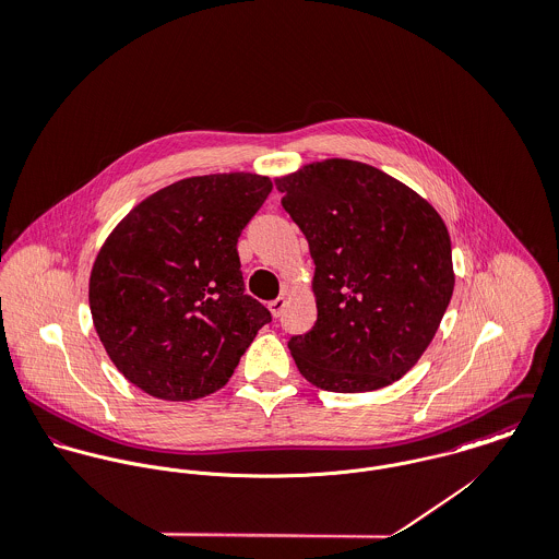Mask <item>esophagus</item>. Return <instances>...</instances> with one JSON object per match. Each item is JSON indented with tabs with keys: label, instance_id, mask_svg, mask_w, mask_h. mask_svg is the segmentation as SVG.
I'll return each mask as SVG.
<instances>
[{
	"label": "esophagus",
	"instance_id": "1",
	"mask_svg": "<svg viewBox=\"0 0 559 559\" xmlns=\"http://www.w3.org/2000/svg\"><path fill=\"white\" fill-rule=\"evenodd\" d=\"M284 308H286V299H284V297H277V299H273V301L269 304V310H271L273 319H280L282 312H284Z\"/></svg>",
	"mask_w": 559,
	"mask_h": 559
}]
</instances>
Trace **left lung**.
Listing matches in <instances>:
<instances>
[{"instance_id":"8db88e82","label":"left lung","mask_w":559,"mask_h":559,"mask_svg":"<svg viewBox=\"0 0 559 559\" xmlns=\"http://www.w3.org/2000/svg\"><path fill=\"white\" fill-rule=\"evenodd\" d=\"M317 264L319 319L288 342L320 390L361 394L402 379L432 342L454 293L452 242L435 206L359 160L308 163L275 178Z\"/></svg>"}]
</instances>
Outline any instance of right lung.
I'll return each mask as SVG.
<instances>
[{
  "label": "right lung",
  "mask_w": 559,
  "mask_h": 559,
  "mask_svg": "<svg viewBox=\"0 0 559 559\" xmlns=\"http://www.w3.org/2000/svg\"><path fill=\"white\" fill-rule=\"evenodd\" d=\"M273 182L251 171L176 180L105 239L90 273L94 329L129 383L169 402L204 399L233 377L271 314L245 295L242 228Z\"/></svg>",
  "instance_id": "add662e5"
}]
</instances>
